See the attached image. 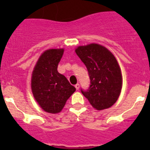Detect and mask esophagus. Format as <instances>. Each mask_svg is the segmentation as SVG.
<instances>
[{
	"mask_svg": "<svg viewBox=\"0 0 150 150\" xmlns=\"http://www.w3.org/2000/svg\"><path fill=\"white\" fill-rule=\"evenodd\" d=\"M75 89H77V90H79V83H77V84L75 86Z\"/></svg>",
	"mask_w": 150,
	"mask_h": 150,
	"instance_id": "esophagus-1",
	"label": "esophagus"
}]
</instances>
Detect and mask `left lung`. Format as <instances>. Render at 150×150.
Wrapping results in <instances>:
<instances>
[{
  "mask_svg": "<svg viewBox=\"0 0 150 150\" xmlns=\"http://www.w3.org/2000/svg\"><path fill=\"white\" fill-rule=\"evenodd\" d=\"M75 53L85 64L90 85L82 93L98 110L109 108L121 93L122 77L116 58L107 48L96 43L81 46Z\"/></svg>",
  "mask_w": 150,
  "mask_h": 150,
  "instance_id": "obj_1",
  "label": "left lung"
}]
</instances>
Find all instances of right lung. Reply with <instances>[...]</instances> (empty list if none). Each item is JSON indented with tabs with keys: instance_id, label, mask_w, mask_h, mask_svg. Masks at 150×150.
Returning <instances> with one entry per match:
<instances>
[{
	"instance_id": "1",
	"label": "right lung",
	"mask_w": 150,
	"mask_h": 150,
	"mask_svg": "<svg viewBox=\"0 0 150 150\" xmlns=\"http://www.w3.org/2000/svg\"><path fill=\"white\" fill-rule=\"evenodd\" d=\"M63 54L64 49L46 50L39 58L32 75L34 98L43 110L51 114L61 111L75 91L65 76L57 71Z\"/></svg>"
}]
</instances>
